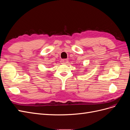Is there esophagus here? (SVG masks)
<instances>
[{
  "mask_svg": "<svg viewBox=\"0 0 130 130\" xmlns=\"http://www.w3.org/2000/svg\"><path fill=\"white\" fill-rule=\"evenodd\" d=\"M61 62L63 64H66V63H68V60H67V59H62V60H61Z\"/></svg>",
  "mask_w": 130,
  "mask_h": 130,
  "instance_id": "obj_1",
  "label": "esophagus"
}]
</instances>
